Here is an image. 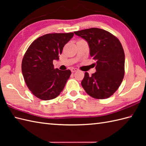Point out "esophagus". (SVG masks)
<instances>
[{
  "mask_svg": "<svg viewBox=\"0 0 146 146\" xmlns=\"http://www.w3.org/2000/svg\"><path fill=\"white\" fill-rule=\"evenodd\" d=\"M78 70L77 69V68H71V72H72V73L75 72V71H77Z\"/></svg>",
  "mask_w": 146,
  "mask_h": 146,
  "instance_id": "1",
  "label": "esophagus"
}]
</instances>
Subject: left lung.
I'll list each match as a JSON object with an SVG mask.
<instances>
[{
  "label": "left lung",
  "mask_w": 146,
  "mask_h": 146,
  "mask_svg": "<svg viewBox=\"0 0 146 146\" xmlns=\"http://www.w3.org/2000/svg\"><path fill=\"white\" fill-rule=\"evenodd\" d=\"M88 42L90 55L96 62V72H85L83 89L92 97L105 99L119 88L124 76L125 54L119 40L109 32L90 28L74 32Z\"/></svg>",
  "instance_id": "1"
}]
</instances>
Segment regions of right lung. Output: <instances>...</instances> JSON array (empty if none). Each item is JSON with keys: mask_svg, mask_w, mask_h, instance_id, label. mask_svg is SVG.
<instances>
[{"mask_svg": "<svg viewBox=\"0 0 146 146\" xmlns=\"http://www.w3.org/2000/svg\"><path fill=\"white\" fill-rule=\"evenodd\" d=\"M74 34L52 33L39 37L27 49L22 61V73L32 94L42 100L55 98L63 91L71 71L54 68L63 47Z\"/></svg>", "mask_w": 146, "mask_h": 146, "instance_id": "add662e5", "label": "right lung"}]
</instances>
